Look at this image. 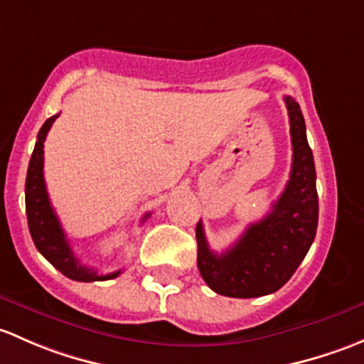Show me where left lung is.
I'll return each mask as SVG.
<instances>
[{
  "mask_svg": "<svg viewBox=\"0 0 364 364\" xmlns=\"http://www.w3.org/2000/svg\"><path fill=\"white\" fill-rule=\"evenodd\" d=\"M293 144L289 181L272 212L250 224L231 249L217 256L208 249L201 220L196 226L198 269L207 286L230 298H257L279 291L305 259L317 231L319 198L316 164L306 141L301 108L286 96Z\"/></svg>",
  "mask_w": 364,
  "mask_h": 364,
  "instance_id": "1",
  "label": "left lung"
}]
</instances>
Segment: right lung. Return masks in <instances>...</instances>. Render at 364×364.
Listing matches in <instances>:
<instances>
[{
    "label": "right lung",
    "mask_w": 364,
    "mask_h": 364,
    "mask_svg": "<svg viewBox=\"0 0 364 364\" xmlns=\"http://www.w3.org/2000/svg\"><path fill=\"white\" fill-rule=\"evenodd\" d=\"M58 119V115L47 119L42 129L38 131V140L35 144L31 159L28 166V177H26V215H28L29 233L36 249L42 254L55 269L77 282H96V280H110L121 275V269L107 275H98L96 269L84 266L77 259V256L71 250L65 230L52 208L48 200L47 186L43 178V141L47 138L48 129L52 122ZM151 213L144 217V220Z\"/></svg>",
    "instance_id": "obj_1"
}]
</instances>
